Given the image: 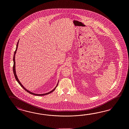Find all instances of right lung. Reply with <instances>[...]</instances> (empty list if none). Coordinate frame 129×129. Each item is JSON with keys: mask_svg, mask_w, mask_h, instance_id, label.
I'll use <instances>...</instances> for the list:
<instances>
[{"mask_svg": "<svg viewBox=\"0 0 129 129\" xmlns=\"http://www.w3.org/2000/svg\"><path fill=\"white\" fill-rule=\"evenodd\" d=\"M19 41H18V42H17V45H16V50H15V53H14V57H13V62H14V65H13V72H14V75H15V79H16V81H17L18 82L19 84L20 85V86L22 87V88H23L25 90H26L27 92H29V94H33V95H35V96H44V95H48V94H50V93H51L52 92H53L55 90V88H56L57 87V85H58V82H59V81H58V82H57V84L56 85V86H55V88H54L53 90H52L51 91H49V92H48V93H44V94H36V93H34L33 92H31V91H30L29 90H28V89H27L23 85H22V84L21 83V82L19 80L18 78L17 77V75H16V70H15V54H16V51H17V48H18V43H19Z\"/></svg>", "mask_w": 129, "mask_h": 129, "instance_id": "add662e5", "label": "right lung"}]
</instances>
